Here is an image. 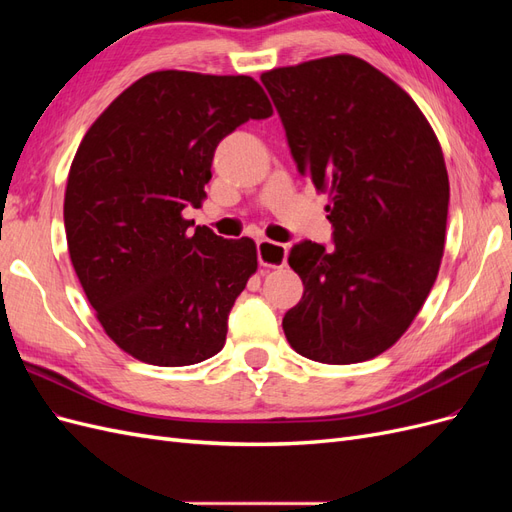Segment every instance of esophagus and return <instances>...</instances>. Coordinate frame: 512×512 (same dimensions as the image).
<instances>
[{
	"label": "esophagus",
	"mask_w": 512,
	"mask_h": 512,
	"mask_svg": "<svg viewBox=\"0 0 512 512\" xmlns=\"http://www.w3.org/2000/svg\"><path fill=\"white\" fill-rule=\"evenodd\" d=\"M288 258L286 245L273 243L269 239H260L258 241V262L262 267H284Z\"/></svg>",
	"instance_id": "34e87169"
}]
</instances>
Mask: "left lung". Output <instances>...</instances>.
I'll use <instances>...</instances> for the list:
<instances>
[{
  "mask_svg": "<svg viewBox=\"0 0 512 512\" xmlns=\"http://www.w3.org/2000/svg\"><path fill=\"white\" fill-rule=\"evenodd\" d=\"M299 173L327 190L333 243L292 245L301 301L282 327L301 356L350 365L391 348L444 254L448 175L414 100L367 61L333 55L260 76Z\"/></svg>",
  "mask_w": 512,
  "mask_h": 512,
  "instance_id": "8db88e82",
  "label": "left lung"
}]
</instances>
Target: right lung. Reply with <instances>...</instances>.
Instances as JSON below:
<instances>
[{
	"label": "right lung",
	"instance_id": "1",
	"mask_svg": "<svg viewBox=\"0 0 512 512\" xmlns=\"http://www.w3.org/2000/svg\"><path fill=\"white\" fill-rule=\"evenodd\" d=\"M271 115L252 76L162 70L87 130L64 198L68 252L106 335L134 359L183 367L224 348L256 243L192 232L181 211L207 196L222 138Z\"/></svg>",
	"mask_w": 512,
	"mask_h": 512
}]
</instances>
